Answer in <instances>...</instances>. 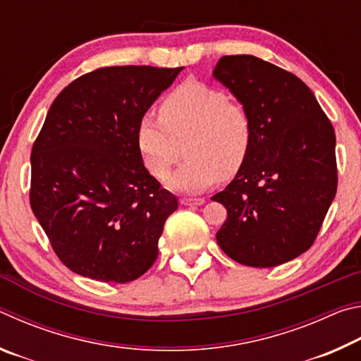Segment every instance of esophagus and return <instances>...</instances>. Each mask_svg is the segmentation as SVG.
<instances>
[{"instance_id": "1", "label": "esophagus", "mask_w": 361, "mask_h": 361, "mask_svg": "<svg viewBox=\"0 0 361 361\" xmlns=\"http://www.w3.org/2000/svg\"><path fill=\"white\" fill-rule=\"evenodd\" d=\"M205 202L204 197H183L181 204L183 205H189V207H195V205H202Z\"/></svg>"}]
</instances>
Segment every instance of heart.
Masks as SVG:
<instances>
[{
  "mask_svg": "<svg viewBox=\"0 0 361 361\" xmlns=\"http://www.w3.org/2000/svg\"><path fill=\"white\" fill-rule=\"evenodd\" d=\"M186 161L169 186L181 192H200L231 178L247 162L253 143V121L248 109L229 100L224 90L197 79H188L164 97L159 118L145 114L138 122L137 145L145 167L166 180L181 156Z\"/></svg>",
  "mask_w": 361,
  "mask_h": 361,
  "instance_id": "b5f03b06",
  "label": "heart"
}]
</instances>
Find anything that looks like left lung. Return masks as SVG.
I'll return each instance as SVG.
<instances>
[{
    "mask_svg": "<svg viewBox=\"0 0 361 361\" xmlns=\"http://www.w3.org/2000/svg\"><path fill=\"white\" fill-rule=\"evenodd\" d=\"M213 76L253 121L247 162L212 197L228 210L218 245L240 264H283L314 245L336 195L333 124L301 79L266 60L224 56Z\"/></svg>",
    "mask_w": 361,
    "mask_h": 361,
    "instance_id": "obj_1",
    "label": "left lung"
}]
</instances>
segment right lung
Returning a JSON list of instances; mask_svg holds the SVG:
<instances>
[{
	"label": "right lung",
	"mask_w": 361,
	"mask_h": 361,
	"mask_svg": "<svg viewBox=\"0 0 361 361\" xmlns=\"http://www.w3.org/2000/svg\"><path fill=\"white\" fill-rule=\"evenodd\" d=\"M181 70L97 68L49 108L30 156V205L59 259L79 276L127 283L154 264L178 200L143 166L137 129Z\"/></svg>",
	"instance_id": "1"
}]
</instances>
